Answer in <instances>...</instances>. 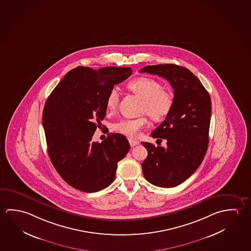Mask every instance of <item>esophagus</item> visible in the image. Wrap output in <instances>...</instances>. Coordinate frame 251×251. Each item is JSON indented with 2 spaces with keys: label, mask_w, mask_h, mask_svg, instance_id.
<instances>
[{
  "label": "esophagus",
  "mask_w": 251,
  "mask_h": 251,
  "mask_svg": "<svg viewBox=\"0 0 251 251\" xmlns=\"http://www.w3.org/2000/svg\"><path fill=\"white\" fill-rule=\"evenodd\" d=\"M128 142H129V144H130V146L131 147H134V146H136V145H138L140 144L139 141H136V140L134 139H128Z\"/></svg>",
  "instance_id": "obj_1"
}]
</instances>
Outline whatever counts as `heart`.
<instances>
[{
    "mask_svg": "<svg viewBox=\"0 0 251 251\" xmlns=\"http://www.w3.org/2000/svg\"><path fill=\"white\" fill-rule=\"evenodd\" d=\"M130 90L143 99L142 112L147 113L152 119L160 121L167 116L173 106V95L170 91L163 88L158 80L149 77H139L132 79L127 84ZM119 92L113 88L107 95L106 106L109 112H114L118 107ZM149 125L147 115L137 118L119 120L113 124V129L124 136L136 138L141 130Z\"/></svg>",
    "mask_w": 251,
    "mask_h": 251,
    "instance_id": "heart-1",
    "label": "heart"
}]
</instances>
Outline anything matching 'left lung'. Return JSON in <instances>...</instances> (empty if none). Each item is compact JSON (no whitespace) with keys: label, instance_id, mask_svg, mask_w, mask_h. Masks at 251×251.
Returning <instances> with one entry per match:
<instances>
[{"label":"left lung","instance_id":"obj_1","mask_svg":"<svg viewBox=\"0 0 251 251\" xmlns=\"http://www.w3.org/2000/svg\"><path fill=\"white\" fill-rule=\"evenodd\" d=\"M140 72L163 77L174 89L172 110L151 133L154 138L166 140L167 146L142 142L148 151L142 164L146 180L159 187H174L193 175L207 151L212 112L209 94L183 66L156 65L145 66Z\"/></svg>","mask_w":251,"mask_h":251}]
</instances>
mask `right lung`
I'll use <instances>...</instances> for the list:
<instances>
[{
    "label": "right lung",
    "instance_id": "1",
    "mask_svg": "<svg viewBox=\"0 0 251 251\" xmlns=\"http://www.w3.org/2000/svg\"><path fill=\"white\" fill-rule=\"evenodd\" d=\"M131 74L130 67L78 66L66 74L46 100L43 126L50 159L75 189L95 193L115 180L117 163L130 147L127 138L109 134L99 144L92 137L106 115L108 93Z\"/></svg>",
    "mask_w": 251,
    "mask_h": 251
}]
</instances>
